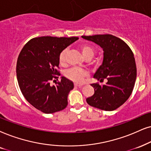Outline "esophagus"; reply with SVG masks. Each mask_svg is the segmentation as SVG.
I'll return each mask as SVG.
<instances>
[{
	"instance_id": "obj_1",
	"label": "esophagus",
	"mask_w": 151,
	"mask_h": 151,
	"mask_svg": "<svg viewBox=\"0 0 151 151\" xmlns=\"http://www.w3.org/2000/svg\"><path fill=\"white\" fill-rule=\"evenodd\" d=\"M74 86H78V87H81V86H83V84H81V83H74Z\"/></svg>"
}]
</instances>
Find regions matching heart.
Listing matches in <instances>:
<instances>
[{
    "label": "heart",
    "instance_id": "b5f03b06",
    "mask_svg": "<svg viewBox=\"0 0 151 151\" xmlns=\"http://www.w3.org/2000/svg\"><path fill=\"white\" fill-rule=\"evenodd\" d=\"M80 50L81 51L83 56L87 60L92 59L95 53V49L92 45H88V44L80 46ZM67 52H68V50L64 49L59 55V62L61 65H64L65 63ZM86 72L83 71V70H81L77 68H73L66 72L65 76L72 81L77 82V83H81L83 81V78L86 76Z\"/></svg>",
    "mask_w": 151,
    "mask_h": 151
}]
</instances>
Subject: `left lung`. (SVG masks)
<instances>
[{
  "label": "left lung",
  "instance_id": "obj_1",
  "mask_svg": "<svg viewBox=\"0 0 151 151\" xmlns=\"http://www.w3.org/2000/svg\"><path fill=\"white\" fill-rule=\"evenodd\" d=\"M103 49V61L93 78L104 85L93 83L94 95L88 98L90 106L104 111H114L126 102L134 88L137 67L134 54L125 42L109 34L81 36Z\"/></svg>",
  "mask_w": 151,
  "mask_h": 151
}]
</instances>
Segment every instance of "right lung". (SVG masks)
I'll return each instance as SVG.
<instances>
[{
    "instance_id": "add662e5",
    "label": "right lung",
    "mask_w": 151,
    "mask_h": 151,
    "mask_svg": "<svg viewBox=\"0 0 151 151\" xmlns=\"http://www.w3.org/2000/svg\"><path fill=\"white\" fill-rule=\"evenodd\" d=\"M78 39L51 36L33 38L19 55L17 77L21 91L31 105L43 113H55L68 105L73 82L64 77L56 86H51L50 81L60 75L57 70L60 52Z\"/></svg>"
}]
</instances>
